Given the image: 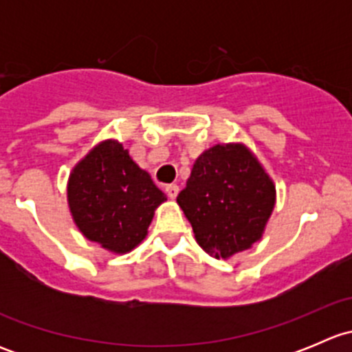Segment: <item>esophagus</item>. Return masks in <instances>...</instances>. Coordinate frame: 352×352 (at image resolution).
<instances>
[{
	"label": "esophagus",
	"mask_w": 352,
	"mask_h": 352,
	"mask_svg": "<svg viewBox=\"0 0 352 352\" xmlns=\"http://www.w3.org/2000/svg\"><path fill=\"white\" fill-rule=\"evenodd\" d=\"M165 190L170 199H175L177 194H179V186H177V184H170V186L165 187Z\"/></svg>",
	"instance_id": "obj_1"
}]
</instances>
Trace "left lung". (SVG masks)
<instances>
[{"label":"left lung","mask_w":352,"mask_h":352,"mask_svg":"<svg viewBox=\"0 0 352 352\" xmlns=\"http://www.w3.org/2000/svg\"><path fill=\"white\" fill-rule=\"evenodd\" d=\"M177 202L199 247L226 261L262 239L276 186L247 144L218 143L196 160Z\"/></svg>","instance_id":"1"}]
</instances>
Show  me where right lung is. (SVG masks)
<instances>
[{
  "label": "right lung",
  "instance_id": "obj_1",
  "mask_svg": "<svg viewBox=\"0 0 352 352\" xmlns=\"http://www.w3.org/2000/svg\"><path fill=\"white\" fill-rule=\"evenodd\" d=\"M67 206L81 235L112 254H127L148 235L166 196L117 140L95 144L67 179Z\"/></svg>",
  "mask_w": 352,
  "mask_h": 352
}]
</instances>
